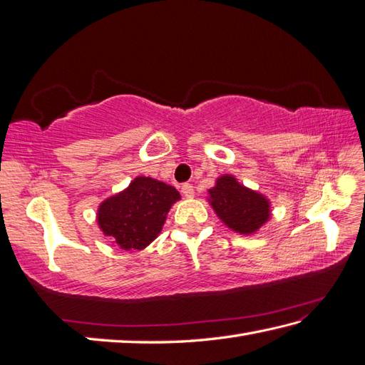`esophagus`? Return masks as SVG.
Here are the masks:
<instances>
[{"mask_svg":"<svg viewBox=\"0 0 365 365\" xmlns=\"http://www.w3.org/2000/svg\"><path fill=\"white\" fill-rule=\"evenodd\" d=\"M182 192L185 197H192L195 196V188H192L191 183H183L182 185Z\"/></svg>","mask_w":365,"mask_h":365,"instance_id":"34e87169","label":"esophagus"}]
</instances>
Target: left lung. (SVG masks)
<instances>
[{
  "instance_id": "8db88e82",
  "label": "left lung",
  "mask_w": 365,
  "mask_h": 365,
  "mask_svg": "<svg viewBox=\"0 0 365 365\" xmlns=\"http://www.w3.org/2000/svg\"><path fill=\"white\" fill-rule=\"evenodd\" d=\"M208 195L215 213L238 234H254L269 220L268 199L243 187L234 175H221Z\"/></svg>"
}]
</instances>
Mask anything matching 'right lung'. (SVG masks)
Returning <instances> with one entry per match:
<instances>
[{"instance_id":"1","label":"right lung","mask_w":365,"mask_h":365,"mask_svg":"<svg viewBox=\"0 0 365 365\" xmlns=\"http://www.w3.org/2000/svg\"><path fill=\"white\" fill-rule=\"evenodd\" d=\"M180 199L170 185L152 177H136L127 190L103 200L97 222L120 250H144L163 229L169 208Z\"/></svg>"}]
</instances>
